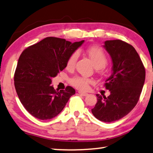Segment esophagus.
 Returning <instances> with one entry per match:
<instances>
[{"label":"esophagus","mask_w":153,"mask_h":153,"mask_svg":"<svg viewBox=\"0 0 153 153\" xmlns=\"http://www.w3.org/2000/svg\"><path fill=\"white\" fill-rule=\"evenodd\" d=\"M78 93L82 96H86V95H88V94L87 93H84V92H82V91H78Z\"/></svg>","instance_id":"esophagus-1"}]
</instances>
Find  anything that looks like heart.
<instances>
[{
    "label": "heart",
    "mask_w": 153,
    "mask_h": 153,
    "mask_svg": "<svg viewBox=\"0 0 153 153\" xmlns=\"http://www.w3.org/2000/svg\"><path fill=\"white\" fill-rule=\"evenodd\" d=\"M87 53L93 60L95 67L97 69L102 70L105 67L107 63V57L105 52L99 47H91L87 49ZM79 56V51H75L70 55L67 62V68L72 69L75 67ZM93 83V80L87 77L76 76L71 79V84L75 87L80 90H86L90 84Z\"/></svg>",
    "instance_id": "heart-1"
}]
</instances>
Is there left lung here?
<instances>
[{"instance_id": "8db88e82", "label": "left lung", "mask_w": 153, "mask_h": 153, "mask_svg": "<svg viewBox=\"0 0 153 153\" xmlns=\"http://www.w3.org/2000/svg\"><path fill=\"white\" fill-rule=\"evenodd\" d=\"M112 60V74L104 86L111 94H97V102L91 109L102 122H113L128 115L137 103L145 82V68L132 45L120 40H106L103 45Z\"/></svg>"}]
</instances>
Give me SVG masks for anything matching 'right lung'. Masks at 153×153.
<instances>
[{
	"instance_id": "1",
	"label": "right lung",
	"mask_w": 153,
	"mask_h": 153,
	"mask_svg": "<svg viewBox=\"0 0 153 153\" xmlns=\"http://www.w3.org/2000/svg\"><path fill=\"white\" fill-rule=\"evenodd\" d=\"M84 42L72 43L47 37L22 51L15 71L14 86L20 101L33 117L41 120L55 117L76 93L69 86L65 90L54 89L51 79L66 68L70 55Z\"/></svg>"
}]
</instances>
